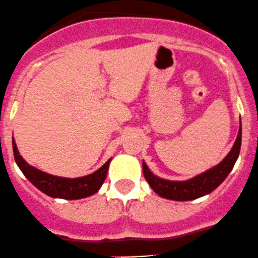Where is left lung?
<instances>
[{
  "label": "left lung",
  "mask_w": 258,
  "mask_h": 258,
  "mask_svg": "<svg viewBox=\"0 0 258 258\" xmlns=\"http://www.w3.org/2000/svg\"><path fill=\"white\" fill-rule=\"evenodd\" d=\"M241 137H242V126L240 122V130H238L237 139L232 148L228 152V155L218 163L215 167L205 171L201 175H197L195 177L186 179V181H170V179L160 178L158 176L153 175L150 168L147 167L146 162H142L144 168V176L146 181L151 186V188L158 195L167 200L173 201H191L199 197L209 195L213 189L217 188L228 173L232 171L236 161L241 150Z\"/></svg>",
  "instance_id": "8db88e82"
}]
</instances>
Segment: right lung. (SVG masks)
Wrapping results in <instances>:
<instances>
[{
	"instance_id": "right-lung-1",
	"label": "right lung",
	"mask_w": 258,
	"mask_h": 258,
	"mask_svg": "<svg viewBox=\"0 0 258 258\" xmlns=\"http://www.w3.org/2000/svg\"><path fill=\"white\" fill-rule=\"evenodd\" d=\"M12 148H14L15 161L23 175L41 192L49 197H53V199L80 200L95 195L105 182L111 162L110 158L102 167H100L91 175L83 176V177H59V176L49 175V173L43 172V171L28 165L18 152L14 137H12Z\"/></svg>"
}]
</instances>
